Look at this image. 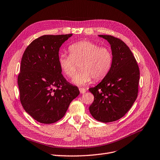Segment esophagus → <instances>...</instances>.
Masks as SVG:
<instances>
[{
    "mask_svg": "<svg viewBox=\"0 0 160 160\" xmlns=\"http://www.w3.org/2000/svg\"><path fill=\"white\" fill-rule=\"evenodd\" d=\"M79 91L81 94H84L86 92V89L83 88H79Z\"/></svg>",
    "mask_w": 160,
    "mask_h": 160,
    "instance_id": "esophagus-1",
    "label": "esophagus"
}]
</instances>
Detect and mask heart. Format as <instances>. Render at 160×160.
Listing matches in <instances>:
<instances>
[{
    "instance_id": "obj_1",
    "label": "heart",
    "mask_w": 160,
    "mask_h": 160,
    "mask_svg": "<svg viewBox=\"0 0 160 160\" xmlns=\"http://www.w3.org/2000/svg\"><path fill=\"white\" fill-rule=\"evenodd\" d=\"M69 55L62 53L58 57V66L62 73L72 78L79 62L80 70L74 76L73 82L81 86L103 79L109 72L112 64V54L107 48L100 47L90 41L82 40L72 43L68 47Z\"/></svg>"
}]
</instances>
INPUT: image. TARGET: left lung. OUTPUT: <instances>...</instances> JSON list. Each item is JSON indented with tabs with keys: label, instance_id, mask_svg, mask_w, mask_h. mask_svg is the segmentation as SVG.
<instances>
[{
	"label": "left lung",
	"instance_id": "8db88e82",
	"mask_svg": "<svg viewBox=\"0 0 160 160\" xmlns=\"http://www.w3.org/2000/svg\"><path fill=\"white\" fill-rule=\"evenodd\" d=\"M111 45L112 64L108 74L98 85L90 88L94 100L89 107L92 116L102 122L123 117L138 97L139 68L128 45L110 35H99Z\"/></svg>",
	"mask_w": 160,
	"mask_h": 160
}]
</instances>
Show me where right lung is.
<instances>
[{
  "instance_id": "right-lung-1",
  "label": "right lung",
  "mask_w": 160,
  "mask_h": 160,
  "mask_svg": "<svg viewBox=\"0 0 160 160\" xmlns=\"http://www.w3.org/2000/svg\"><path fill=\"white\" fill-rule=\"evenodd\" d=\"M72 34L43 35L30 43L22 55L18 83L22 108L34 120L52 124L61 119L79 94L63 77L58 51Z\"/></svg>"
}]
</instances>
